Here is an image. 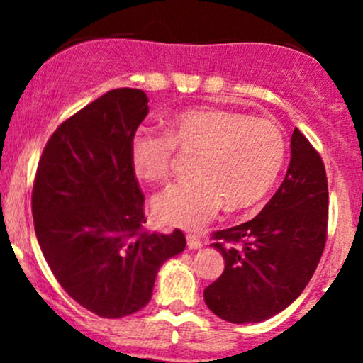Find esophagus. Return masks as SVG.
Listing matches in <instances>:
<instances>
[{
	"instance_id": "esophagus-1",
	"label": "esophagus",
	"mask_w": 363,
	"mask_h": 363,
	"mask_svg": "<svg viewBox=\"0 0 363 363\" xmlns=\"http://www.w3.org/2000/svg\"><path fill=\"white\" fill-rule=\"evenodd\" d=\"M186 239H187V247H189V249H199L203 245L201 240H199V237H196L193 234L187 235Z\"/></svg>"
}]
</instances>
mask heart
<instances>
[{
    "label": "heart",
    "mask_w": 363,
    "mask_h": 363,
    "mask_svg": "<svg viewBox=\"0 0 363 363\" xmlns=\"http://www.w3.org/2000/svg\"><path fill=\"white\" fill-rule=\"evenodd\" d=\"M176 150L196 155V179L158 194L153 213L169 227L199 230L225 201L232 210L259 201L280 176L286 143L273 121L203 107L170 119L165 136L136 133L129 143V164L141 181L162 182L169 177Z\"/></svg>",
    "instance_id": "heart-1"
}]
</instances>
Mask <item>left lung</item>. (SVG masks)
<instances>
[{"label": "left lung", "instance_id": "8db88e82", "mask_svg": "<svg viewBox=\"0 0 363 363\" xmlns=\"http://www.w3.org/2000/svg\"><path fill=\"white\" fill-rule=\"evenodd\" d=\"M286 176L261 213L213 234L225 269L205 289L208 309L234 324L273 318L302 294L326 244L328 179L295 128Z\"/></svg>", "mask_w": 363, "mask_h": 363}]
</instances>
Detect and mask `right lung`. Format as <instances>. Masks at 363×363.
I'll return each instance as SVG.
<instances>
[{
    "label": "right lung",
    "mask_w": 363,
    "mask_h": 363,
    "mask_svg": "<svg viewBox=\"0 0 363 363\" xmlns=\"http://www.w3.org/2000/svg\"><path fill=\"white\" fill-rule=\"evenodd\" d=\"M148 114L138 89H116L66 119L45 145L32 191L35 235L66 294L107 319L152 298L160 266L186 237L147 232L129 143Z\"/></svg>",
    "instance_id": "add662e5"
}]
</instances>
